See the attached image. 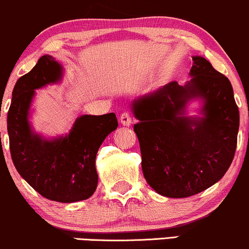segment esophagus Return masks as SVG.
I'll use <instances>...</instances> for the list:
<instances>
[{
	"instance_id": "esophagus-1",
	"label": "esophagus",
	"mask_w": 249,
	"mask_h": 249,
	"mask_svg": "<svg viewBox=\"0 0 249 249\" xmlns=\"http://www.w3.org/2000/svg\"><path fill=\"white\" fill-rule=\"evenodd\" d=\"M120 122L124 125H128L129 127L130 124H132V117H130L129 113H122L121 116H120Z\"/></svg>"
}]
</instances>
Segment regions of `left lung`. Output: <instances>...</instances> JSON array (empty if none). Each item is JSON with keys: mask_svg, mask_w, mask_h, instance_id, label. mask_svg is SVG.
Masks as SVG:
<instances>
[{"mask_svg": "<svg viewBox=\"0 0 249 249\" xmlns=\"http://www.w3.org/2000/svg\"><path fill=\"white\" fill-rule=\"evenodd\" d=\"M185 85L171 82L132 103L134 132L147 183L159 195L184 198L210 188L234 159L240 115L232 87L205 58L192 57ZM202 99V117L186 116V104Z\"/></svg>", "mask_w": 249, "mask_h": 249, "instance_id": "8db88e82", "label": "left lung"}]
</instances>
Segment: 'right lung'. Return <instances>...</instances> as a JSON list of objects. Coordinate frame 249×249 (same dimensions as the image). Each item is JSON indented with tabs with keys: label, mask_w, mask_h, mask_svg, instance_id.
I'll use <instances>...</instances> for the list:
<instances>
[{
	"label": "right lung",
	"mask_w": 249,
	"mask_h": 249,
	"mask_svg": "<svg viewBox=\"0 0 249 249\" xmlns=\"http://www.w3.org/2000/svg\"><path fill=\"white\" fill-rule=\"evenodd\" d=\"M63 68L49 54L20 77L7 117L9 148L20 176L45 198L60 203L88 199L97 188L95 160L104 139L117 128L114 113L82 115L69 134L45 139L29 124L36 90L61 81Z\"/></svg>",
	"instance_id": "right-lung-1"
}]
</instances>
